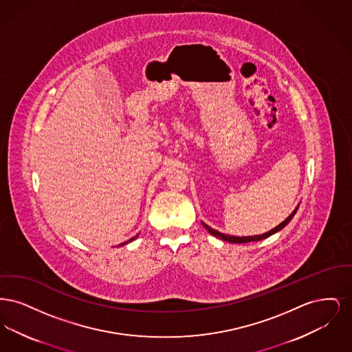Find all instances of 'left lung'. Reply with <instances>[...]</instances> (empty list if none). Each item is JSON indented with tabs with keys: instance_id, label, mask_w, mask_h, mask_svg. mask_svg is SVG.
<instances>
[{
	"instance_id": "8db88e82",
	"label": "left lung",
	"mask_w": 352,
	"mask_h": 352,
	"mask_svg": "<svg viewBox=\"0 0 352 352\" xmlns=\"http://www.w3.org/2000/svg\"><path fill=\"white\" fill-rule=\"evenodd\" d=\"M298 207H300V204L293 210V212L287 217V218L285 219L283 223H280L277 227H274V228H272L270 231L268 232H265V234H254V236H231V234H221V232H219L217 230H214V228H211V227H208L206 223H203L201 221V226L210 232V234H212V236H215V237H218L220 240H223V241H228V243H232V244H243V243H251V241H260V240H264V239H267L269 236H272V234H276V232H278V231H281L283 228H284L285 226H287V223L293 219V217L296 215V212H297V210H298Z\"/></svg>"
}]
</instances>
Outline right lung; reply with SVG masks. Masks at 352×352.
I'll return each instance as SVG.
<instances>
[{"instance_id":"right-lung-1","label":"right lung","mask_w":352,"mask_h":352,"mask_svg":"<svg viewBox=\"0 0 352 352\" xmlns=\"http://www.w3.org/2000/svg\"><path fill=\"white\" fill-rule=\"evenodd\" d=\"M138 237V234H135L134 237H132V239H129V240H126V241H124V243H121L118 247H121V245H125V244H128V243H132L134 239H137Z\"/></svg>"}]
</instances>
